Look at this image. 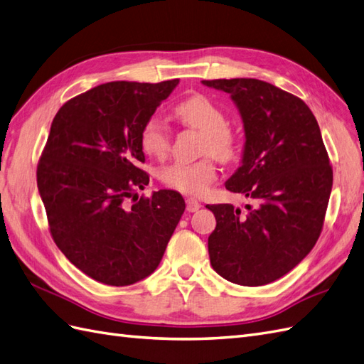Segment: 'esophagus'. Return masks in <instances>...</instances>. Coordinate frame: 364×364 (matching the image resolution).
<instances>
[{
  "label": "esophagus",
  "instance_id": "obj_1",
  "mask_svg": "<svg viewBox=\"0 0 364 364\" xmlns=\"http://www.w3.org/2000/svg\"><path fill=\"white\" fill-rule=\"evenodd\" d=\"M200 208H201V203L200 201L193 200V198L186 200V209H188L189 212H197Z\"/></svg>",
  "mask_w": 364,
  "mask_h": 364
}]
</instances>
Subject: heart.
Here are the masks:
<instances>
[{
  "instance_id": "1",
  "label": "heart",
  "mask_w": 364,
  "mask_h": 364,
  "mask_svg": "<svg viewBox=\"0 0 364 364\" xmlns=\"http://www.w3.org/2000/svg\"><path fill=\"white\" fill-rule=\"evenodd\" d=\"M175 115L186 126L204 134L203 154H212L221 161H230L238 155V138L228 127V118L215 102L203 95H193L175 106ZM139 146L152 158H163L169 152L171 135L156 115L149 117L139 130ZM160 180L173 191L184 195L206 193L217 176L211 155L195 163H172L158 172Z\"/></svg>"
}]
</instances>
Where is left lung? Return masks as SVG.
<instances>
[{
  "mask_svg": "<svg viewBox=\"0 0 364 364\" xmlns=\"http://www.w3.org/2000/svg\"><path fill=\"white\" fill-rule=\"evenodd\" d=\"M230 95L245 129L241 166L226 189L252 198L246 210L208 204L217 228L210 264L241 286H263L300 264L318 240L332 191V167L306 102L255 78L204 80Z\"/></svg>",
  "mask_w": 364,
  "mask_h": 364,
  "instance_id": "obj_1",
  "label": "left lung"
}]
</instances>
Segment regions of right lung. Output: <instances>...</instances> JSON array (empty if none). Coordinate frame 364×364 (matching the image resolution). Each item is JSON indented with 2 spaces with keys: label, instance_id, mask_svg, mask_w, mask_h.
<instances>
[{
  "label": "right lung",
  "instance_id": "1",
  "mask_svg": "<svg viewBox=\"0 0 364 364\" xmlns=\"http://www.w3.org/2000/svg\"><path fill=\"white\" fill-rule=\"evenodd\" d=\"M178 82H106L69 100L52 121L36 169L50 234L100 283L129 286L151 275L186 209L175 191L136 195L149 184L138 167L139 130Z\"/></svg>",
  "mask_w": 364,
  "mask_h": 364
}]
</instances>
